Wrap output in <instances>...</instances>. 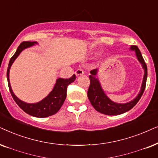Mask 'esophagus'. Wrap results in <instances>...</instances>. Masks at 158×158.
<instances>
[{
	"label": "esophagus",
	"instance_id": "1",
	"mask_svg": "<svg viewBox=\"0 0 158 158\" xmlns=\"http://www.w3.org/2000/svg\"><path fill=\"white\" fill-rule=\"evenodd\" d=\"M75 74L77 75V77H79V76H81L84 74V71L81 69H78L77 71H75Z\"/></svg>",
	"mask_w": 158,
	"mask_h": 158
}]
</instances>
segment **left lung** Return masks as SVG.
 <instances>
[{"label":"left lung","instance_id":"left-lung-1","mask_svg":"<svg viewBox=\"0 0 158 158\" xmlns=\"http://www.w3.org/2000/svg\"><path fill=\"white\" fill-rule=\"evenodd\" d=\"M130 50L135 52L136 58L142 65V69H144V77H143L140 91L135 98L126 103H118L113 102L107 96L101 86L100 81L96 77L98 72V69L92 70L90 71L91 74L89 76L90 85L87 92V97L92 106L99 113L108 115H117L124 113L134 108L142 96L146 86L147 78H148V67L143 59L139 49L136 45H131L130 47Z\"/></svg>","mask_w":158,"mask_h":158}]
</instances>
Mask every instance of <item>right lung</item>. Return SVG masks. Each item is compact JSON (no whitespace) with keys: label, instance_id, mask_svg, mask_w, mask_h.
Returning a JSON list of instances; mask_svg holds the SVG:
<instances>
[{"label":"right lung","instance_id":"obj_1","mask_svg":"<svg viewBox=\"0 0 158 158\" xmlns=\"http://www.w3.org/2000/svg\"><path fill=\"white\" fill-rule=\"evenodd\" d=\"M37 42H23L20 44L16 52L10 59L9 64H8L7 69V80L10 94L13 97L14 101L19 106L20 108H22L25 113L31 115V116L37 118H45L56 114L60 110L62 105L64 104L65 100H66L68 85L75 81L76 76L75 74H73L69 79L58 78V79H56V84H55L52 91L45 98L39 101V102H35V103H27V102H25L24 101L21 100L19 98H18L15 95V94L14 93L10 84V69L14 60L17 58L23 50L30 48L31 46L37 45Z\"/></svg>","mask_w":158,"mask_h":158}]
</instances>
